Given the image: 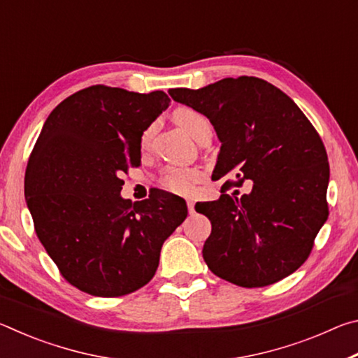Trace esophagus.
I'll return each instance as SVG.
<instances>
[{"instance_id": "34e87169", "label": "esophagus", "mask_w": 358, "mask_h": 358, "mask_svg": "<svg viewBox=\"0 0 358 358\" xmlns=\"http://www.w3.org/2000/svg\"><path fill=\"white\" fill-rule=\"evenodd\" d=\"M187 210H189V215H194L196 213V210H194V205H196V202H194V199H187Z\"/></svg>"}]
</instances>
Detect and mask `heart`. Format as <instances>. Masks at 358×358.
I'll return each instance as SVG.
<instances>
[{
  "label": "heart",
  "mask_w": 358,
  "mask_h": 358,
  "mask_svg": "<svg viewBox=\"0 0 358 358\" xmlns=\"http://www.w3.org/2000/svg\"><path fill=\"white\" fill-rule=\"evenodd\" d=\"M173 120L181 129L187 132L192 138L201 132L205 126H208L207 118L203 117L192 108H178L177 112L173 113ZM150 141V131L145 132L142 136V147H147ZM202 173L197 171V169H178V167H171L162 177V186L166 189L177 192V194H192L196 189V185L201 181Z\"/></svg>",
  "instance_id": "1"
}]
</instances>
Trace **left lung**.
I'll use <instances>...</instances> for the list:
<instances>
[{
    "instance_id": "8db88e82",
    "label": "left lung",
    "mask_w": 358,
    "mask_h": 358,
    "mask_svg": "<svg viewBox=\"0 0 358 358\" xmlns=\"http://www.w3.org/2000/svg\"><path fill=\"white\" fill-rule=\"evenodd\" d=\"M169 94L213 124L221 142L213 177L252 183L240 197L221 194L196 205L211 222L202 250L208 268L241 287H264L294 273L329 217V159L310 120L257 77Z\"/></svg>"
}]
</instances>
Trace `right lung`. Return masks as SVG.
<instances>
[{
	"mask_svg": "<svg viewBox=\"0 0 358 358\" xmlns=\"http://www.w3.org/2000/svg\"><path fill=\"white\" fill-rule=\"evenodd\" d=\"M171 104L164 92L80 90L53 108L29 156L25 199L36 234L72 286L96 296L134 292L155 276L164 241L186 220L183 199L121 197L141 166L143 132Z\"/></svg>",
	"mask_w": 358,
	"mask_h": 358,
	"instance_id": "1",
	"label": "right lung"
}]
</instances>
